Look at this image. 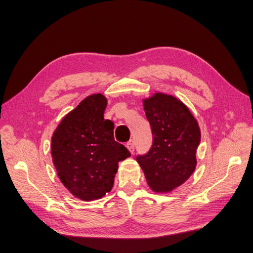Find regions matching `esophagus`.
<instances>
[{"instance_id": "esophagus-1", "label": "esophagus", "mask_w": 253, "mask_h": 253, "mask_svg": "<svg viewBox=\"0 0 253 253\" xmlns=\"http://www.w3.org/2000/svg\"><path fill=\"white\" fill-rule=\"evenodd\" d=\"M127 148L129 149V151L131 152V153H133L134 152V141H129L128 143H127Z\"/></svg>"}]
</instances>
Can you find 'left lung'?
Instances as JSON below:
<instances>
[{"label":"left lung","mask_w":253,"mask_h":253,"mask_svg":"<svg viewBox=\"0 0 253 253\" xmlns=\"http://www.w3.org/2000/svg\"><path fill=\"white\" fill-rule=\"evenodd\" d=\"M152 146L136 161L150 188L168 192L182 185L195 169L201 131L189 109L175 97L156 93L144 101Z\"/></svg>","instance_id":"8db88e82"}]
</instances>
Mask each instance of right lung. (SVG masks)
<instances>
[{
    "label": "right lung",
    "instance_id": "obj_1",
    "mask_svg": "<svg viewBox=\"0 0 253 253\" xmlns=\"http://www.w3.org/2000/svg\"><path fill=\"white\" fill-rule=\"evenodd\" d=\"M100 93L87 96L65 117L52 135L51 154L64 186L83 201L100 199L113 186L118 164L130 152L115 141V125L104 119Z\"/></svg>",
    "mask_w": 253,
    "mask_h": 253
}]
</instances>
